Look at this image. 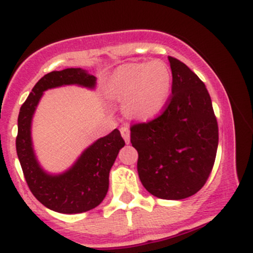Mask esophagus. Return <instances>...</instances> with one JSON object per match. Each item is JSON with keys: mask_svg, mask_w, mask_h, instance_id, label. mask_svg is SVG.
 <instances>
[{"mask_svg": "<svg viewBox=\"0 0 253 253\" xmlns=\"http://www.w3.org/2000/svg\"><path fill=\"white\" fill-rule=\"evenodd\" d=\"M120 132H121V135H123L124 140L126 141V144H129V140H130V132L129 129L127 128V127H121L120 128Z\"/></svg>", "mask_w": 253, "mask_h": 253, "instance_id": "1", "label": "esophagus"}]
</instances>
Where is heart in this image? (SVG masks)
Wrapping results in <instances>:
<instances>
[{
  "label": "heart",
  "instance_id": "1",
  "mask_svg": "<svg viewBox=\"0 0 253 253\" xmlns=\"http://www.w3.org/2000/svg\"><path fill=\"white\" fill-rule=\"evenodd\" d=\"M172 75L162 60L130 63L119 66L110 75L106 94L115 102H124L127 117L151 121L167 108L171 97Z\"/></svg>",
  "mask_w": 253,
  "mask_h": 253
}]
</instances>
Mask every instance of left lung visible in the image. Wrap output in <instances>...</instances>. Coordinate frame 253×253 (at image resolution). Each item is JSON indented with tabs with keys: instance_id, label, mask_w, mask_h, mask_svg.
I'll use <instances>...</instances> for the list:
<instances>
[{
	"instance_id": "8db88e82",
	"label": "left lung",
	"mask_w": 253,
	"mask_h": 253,
	"mask_svg": "<svg viewBox=\"0 0 253 253\" xmlns=\"http://www.w3.org/2000/svg\"><path fill=\"white\" fill-rule=\"evenodd\" d=\"M172 95L163 114L130 127L145 189L163 200H183L205 185L215 162L219 129L205 83L169 57Z\"/></svg>"
}]
</instances>
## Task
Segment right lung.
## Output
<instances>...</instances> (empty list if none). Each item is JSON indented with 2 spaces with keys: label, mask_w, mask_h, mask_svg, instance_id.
<instances>
[{
  "label": "right lung",
  "mask_w": 253,
  "mask_h": 253,
  "mask_svg": "<svg viewBox=\"0 0 253 253\" xmlns=\"http://www.w3.org/2000/svg\"><path fill=\"white\" fill-rule=\"evenodd\" d=\"M64 85L94 90L96 77L81 68H69L40 78L20 108L16 152L26 182L38 201L58 213L77 214L92 210L103 201L109 188V171L125 141L115 128L89 145L63 172L51 173L43 169L34 152L32 121L43 92Z\"/></svg>",
  "instance_id": "obj_1"
}]
</instances>
